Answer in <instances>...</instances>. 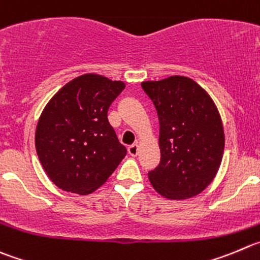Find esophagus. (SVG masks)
<instances>
[{
    "label": "esophagus",
    "mask_w": 260,
    "mask_h": 260,
    "mask_svg": "<svg viewBox=\"0 0 260 260\" xmlns=\"http://www.w3.org/2000/svg\"><path fill=\"white\" fill-rule=\"evenodd\" d=\"M127 152H128V154L133 155V157H137L138 153H139V145L138 144L130 145V147L127 148Z\"/></svg>",
    "instance_id": "1"
}]
</instances>
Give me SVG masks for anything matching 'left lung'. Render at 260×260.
<instances>
[{
	"label": "left lung",
	"instance_id": "8db88e82",
	"mask_svg": "<svg viewBox=\"0 0 260 260\" xmlns=\"http://www.w3.org/2000/svg\"><path fill=\"white\" fill-rule=\"evenodd\" d=\"M159 120L160 162L148 174L153 189L170 200L200 194L218 172L224 149L216 103L198 83L174 75L143 81Z\"/></svg>",
	"mask_w": 260,
	"mask_h": 260
}]
</instances>
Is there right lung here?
I'll use <instances>...</instances> for the list:
<instances>
[{
    "label": "right lung",
    "instance_id": "1",
    "mask_svg": "<svg viewBox=\"0 0 260 260\" xmlns=\"http://www.w3.org/2000/svg\"><path fill=\"white\" fill-rule=\"evenodd\" d=\"M125 83L98 74L69 81L48 101L36 128V149L48 179L69 192L102 186L126 155L107 111Z\"/></svg>",
    "mask_w": 260,
    "mask_h": 260
}]
</instances>
